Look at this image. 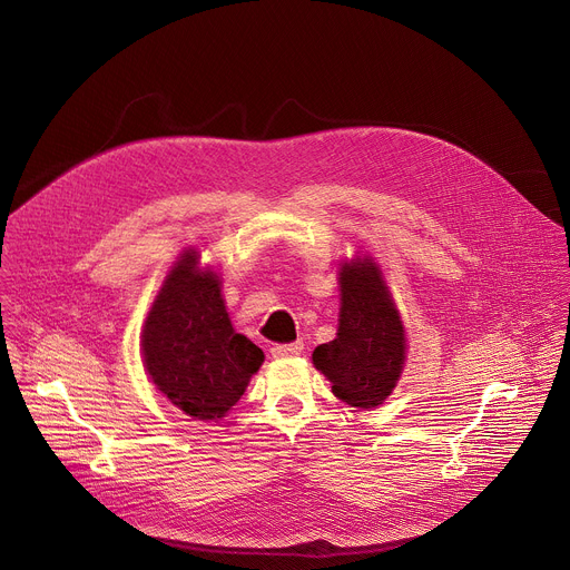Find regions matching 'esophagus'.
<instances>
[{"label": "esophagus", "instance_id": "obj_1", "mask_svg": "<svg viewBox=\"0 0 570 570\" xmlns=\"http://www.w3.org/2000/svg\"><path fill=\"white\" fill-rule=\"evenodd\" d=\"M302 350H304V343L295 341V343H284V345H273L271 352L275 358H288V356H297Z\"/></svg>", "mask_w": 570, "mask_h": 570}]
</instances>
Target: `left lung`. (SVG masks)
Here are the masks:
<instances>
[{
    "label": "left lung",
    "instance_id": "1",
    "mask_svg": "<svg viewBox=\"0 0 570 570\" xmlns=\"http://www.w3.org/2000/svg\"><path fill=\"white\" fill-rule=\"evenodd\" d=\"M338 336L313 352V365L334 394L356 409H374L392 392L405 354L403 324L372 259L341 271Z\"/></svg>",
    "mask_w": 570,
    "mask_h": 570
}]
</instances>
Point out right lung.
I'll return each mask as SVG.
<instances>
[{"instance_id":"add662e5","label":"right lung","mask_w":570,"mask_h":570,"mask_svg":"<svg viewBox=\"0 0 570 570\" xmlns=\"http://www.w3.org/2000/svg\"><path fill=\"white\" fill-rule=\"evenodd\" d=\"M185 253L161 286L144 324V365L180 411L196 420L223 417L246 392L264 352L232 330L214 273Z\"/></svg>"}]
</instances>
